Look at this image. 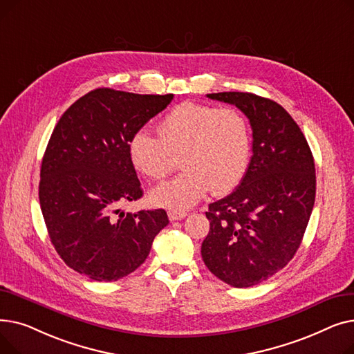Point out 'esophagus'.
Listing matches in <instances>:
<instances>
[{
  "label": "esophagus",
  "mask_w": 354,
  "mask_h": 354,
  "mask_svg": "<svg viewBox=\"0 0 354 354\" xmlns=\"http://www.w3.org/2000/svg\"><path fill=\"white\" fill-rule=\"evenodd\" d=\"M188 214L187 212H182V211H167V216H169L171 221H178V219H183L185 216H187Z\"/></svg>",
  "instance_id": "34e87169"
}]
</instances>
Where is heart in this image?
<instances>
[{
  "label": "heart",
  "instance_id": "obj_1",
  "mask_svg": "<svg viewBox=\"0 0 354 354\" xmlns=\"http://www.w3.org/2000/svg\"><path fill=\"white\" fill-rule=\"evenodd\" d=\"M129 155L140 174L155 180L169 175L180 156L185 172L155 188L151 198L174 211L187 209L209 189L222 195L243 180L251 155L250 124L236 109L183 102L165 115L159 133L136 130Z\"/></svg>",
  "mask_w": 354,
  "mask_h": 354
}]
</instances>
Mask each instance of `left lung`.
Segmentation results:
<instances>
[{"mask_svg":"<svg viewBox=\"0 0 354 354\" xmlns=\"http://www.w3.org/2000/svg\"><path fill=\"white\" fill-rule=\"evenodd\" d=\"M235 104L252 129L245 176L209 203L201 254L224 283L247 288L283 270L299 250L315 199V167L301 129L274 100L243 91L207 95Z\"/></svg>","mask_w":354,"mask_h":354,"instance_id":"8db88e82","label":"left lung"}]
</instances>
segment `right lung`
<instances>
[{
	"label": "right lung",
	"mask_w": 354,
	"mask_h": 354,
	"mask_svg": "<svg viewBox=\"0 0 354 354\" xmlns=\"http://www.w3.org/2000/svg\"><path fill=\"white\" fill-rule=\"evenodd\" d=\"M174 95L96 88L55 124L41 162L39 198L63 261L95 281H118L145 263L169 224L165 209L123 212L143 195L129 142Z\"/></svg>",
	"instance_id": "add662e5"
}]
</instances>
